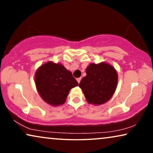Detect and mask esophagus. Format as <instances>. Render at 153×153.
<instances>
[{"label":"esophagus","instance_id":"34e87169","mask_svg":"<svg viewBox=\"0 0 153 153\" xmlns=\"http://www.w3.org/2000/svg\"><path fill=\"white\" fill-rule=\"evenodd\" d=\"M81 80V77H80V78H78V79H76V81H77V82H78L79 83H80Z\"/></svg>","mask_w":153,"mask_h":153}]
</instances>
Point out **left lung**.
Here are the masks:
<instances>
[{
    "label": "left lung",
    "instance_id": "1",
    "mask_svg": "<svg viewBox=\"0 0 153 153\" xmlns=\"http://www.w3.org/2000/svg\"><path fill=\"white\" fill-rule=\"evenodd\" d=\"M86 76L79 83L88 103L100 105L107 102L114 95L118 84V73L105 62L91 63L87 67Z\"/></svg>",
    "mask_w": 153,
    "mask_h": 153
}]
</instances>
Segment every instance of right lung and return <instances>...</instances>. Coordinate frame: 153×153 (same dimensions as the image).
<instances>
[{
    "instance_id": "obj_1",
    "label": "right lung",
    "mask_w": 153,
    "mask_h": 153,
    "mask_svg": "<svg viewBox=\"0 0 153 153\" xmlns=\"http://www.w3.org/2000/svg\"><path fill=\"white\" fill-rule=\"evenodd\" d=\"M37 91L44 101L53 106L63 104L69 92L79 85L72 72L60 63L49 61L35 72Z\"/></svg>"
}]
</instances>
